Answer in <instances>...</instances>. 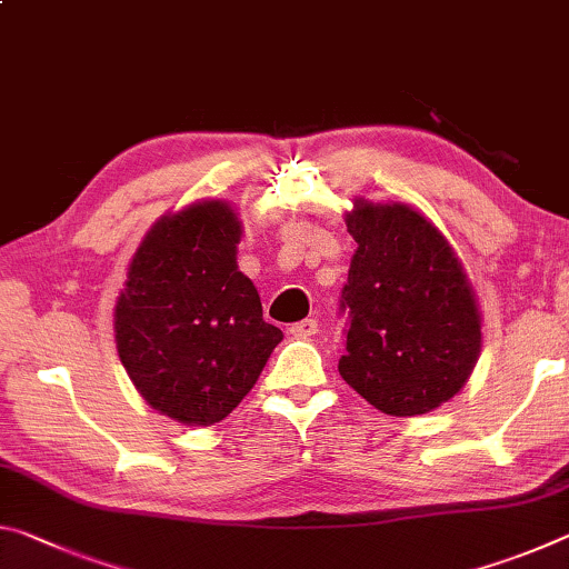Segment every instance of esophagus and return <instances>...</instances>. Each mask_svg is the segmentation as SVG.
Segmentation results:
<instances>
[{
    "label": "esophagus",
    "instance_id": "esophagus-1",
    "mask_svg": "<svg viewBox=\"0 0 569 569\" xmlns=\"http://www.w3.org/2000/svg\"><path fill=\"white\" fill-rule=\"evenodd\" d=\"M288 331H291L293 339H311V336H316V331H319V321H316V319H303V321L293 323Z\"/></svg>",
    "mask_w": 569,
    "mask_h": 569
}]
</instances>
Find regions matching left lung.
Returning <instances> with one entry per match:
<instances>
[{
  "instance_id": "8db88e82",
  "label": "left lung",
  "mask_w": 569,
  "mask_h": 569,
  "mask_svg": "<svg viewBox=\"0 0 569 569\" xmlns=\"http://www.w3.org/2000/svg\"><path fill=\"white\" fill-rule=\"evenodd\" d=\"M356 240L341 308L349 311L341 379L389 417L455 399L481 351V313L445 233L403 203L353 198Z\"/></svg>"
}]
</instances>
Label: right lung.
<instances>
[{"label": "right lung", "mask_w": 569, "mask_h": 569, "mask_svg": "<svg viewBox=\"0 0 569 569\" xmlns=\"http://www.w3.org/2000/svg\"><path fill=\"white\" fill-rule=\"evenodd\" d=\"M240 233L226 200L162 216L134 250L114 301V343L134 389L188 427L226 419L283 339L238 271Z\"/></svg>", "instance_id": "obj_1"}]
</instances>
